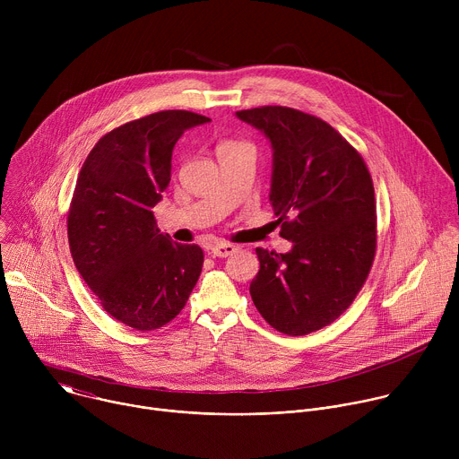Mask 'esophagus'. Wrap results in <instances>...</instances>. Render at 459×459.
I'll return each mask as SVG.
<instances>
[{"mask_svg":"<svg viewBox=\"0 0 459 459\" xmlns=\"http://www.w3.org/2000/svg\"><path fill=\"white\" fill-rule=\"evenodd\" d=\"M236 250H238V247L232 245V243H214V245L211 247V252H212L214 255H218V257H227V255L234 254Z\"/></svg>","mask_w":459,"mask_h":459,"instance_id":"34e87169","label":"esophagus"}]
</instances>
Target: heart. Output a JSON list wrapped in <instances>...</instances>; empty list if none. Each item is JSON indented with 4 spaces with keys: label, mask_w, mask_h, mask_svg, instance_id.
I'll return each instance as SVG.
<instances>
[{
    "label": "heart",
    "mask_w": 459,
    "mask_h": 459,
    "mask_svg": "<svg viewBox=\"0 0 459 459\" xmlns=\"http://www.w3.org/2000/svg\"><path fill=\"white\" fill-rule=\"evenodd\" d=\"M225 145H234V143H225ZM225 145H221V147H225Z\"/></svg>",
    "instance_id": "obj_1"
}]
</instances>
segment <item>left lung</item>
Wrapping results in <instances>:
<instances>
[{"instance_id":"obj_1","label":"left lung","mask_w":459,"mask_h":459,"mask_svg":"<svg viewBox=\"0 0 459 459\" xmlns=\"http://www.w3.org/2000/svg\"><path fill=\"white\" fill-rule=\"evenodd\" d=\"M236 116L273 149L269 200L285 254L255 248L259 273L250 296L265 321L289 336L333 323L363 287L376 252V204L358 151L323 119L289 107Z\"/></svg>"}]
</instances>
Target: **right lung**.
Listing matches in <instances>:
<instances>
[{"instance_id": "obj_1", "label": "right lung", "mask_w": 459, "mask_h": 459, "mask_svg": "<svg viewBox=\"0 0 459 459\" xmlns=\"http://www.w3.org/2000/svg\"><path fill=\"white\" fill-rule=\"evenodd\" d=\"M209 121L188 110L128 121L94 145L76 181L67 223L74 265L101 307L140 333L172 321L202 274L204 250L161 234L152 209L169 186L174 145Z\"/></svg>"}]
</instances>
